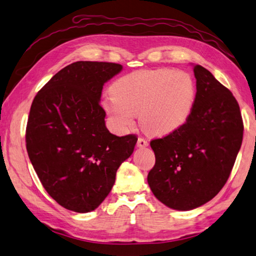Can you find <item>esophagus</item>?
<instances>
[{
  "mask_svg": "<svg viewBox=\"0 0 256 256\" xmlns=\"http://www.w3.org/2000/svg\"><path fill=\"white\" fill-rule=\"evenodd\" d=\"M137 146H138L139 148H144V147H147V146H148V142L146 140V139H144V138H138Z\"/></svg>",
  "mask_w": 256,
  "mask_h": 256,
  "instance_id": "34e87169",
  "label": "esophagus"
}]
</instances>
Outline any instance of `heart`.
<instances>
[{
    "label": "heart",
    "instance_id": "1",
    "mask_svg": "<svg viewBox=\"0 0 256 256\" xmlns=\"http://www.w3.org/2000/svg\"><path fill=\"white\" fill-rule=\"evenodd\" d=\"M102 102L110 122L127 132L139 114L142 128L155 136H167L190 119L196 101V84L185 71L159 68L119 78Z\"/></svg>",
    "mask_w": 256,
    "mask_h": 256
}]
</instances>
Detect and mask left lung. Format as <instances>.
<instances>
[{
    "label": "left lung",
    "mask_w": 256,
    "mask_h": 256,
    "mask_svg": "<svg viewBox=\"0 0 256 256\" xmlns=\"http://www.w3.org/2000/svg\"><path fill=\"white\" fill-rule=\"evenodd\" d=\"M196 101L187 122L154 139L156 162L147 180L162 204L177 210L204 205L228 182L243 140L240 106L210 72L194 66Z\"/></svg>",
    "instance_id": "obj_1"
}]
</instances>
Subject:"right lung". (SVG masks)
I'll return each mask as SVG.
<instances>
[{"label":"right lung","mask_w":256,"mask_h":256,"mask_svg":"<svg viewBox=\"0 0 256 256\" xmlns=\"http://www.w3.org/2000/svg\"><path fill=\"white\" fill-rule=\"evenodd\" d=\"M122 66L78 61L60 70L33 99L26 142L44 190L62 207L88 213L108 196L119 166L134 152L136 134L106 127L104 84Z\"/></svg>","instance_id":"obj_1"}]
</instances>
